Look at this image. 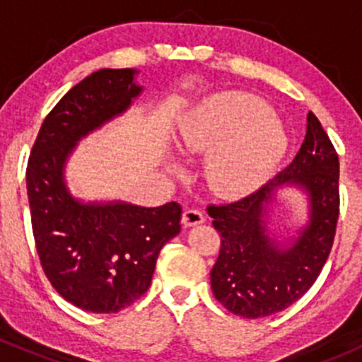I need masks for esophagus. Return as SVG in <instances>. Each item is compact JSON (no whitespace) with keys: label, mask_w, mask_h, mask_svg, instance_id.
<instances>
[{"label":"esophagus","mask_w":362,"mask_h":362,"mask_svg":"<svg viewBox=\"0 0 362 362\" xmlns=\"http://www.w3.org/2000/svg\"><path fill=\"white\" fill-rule=\"evenodd\" d=\"M204 222V215L196 208H185L184 214H182V224L185 228H191V226H198Z\"/></svg>","instance_id":"esophagus-1"}]
</instances>
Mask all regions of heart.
Returning <instances> with one entry per match:
<instances>
[{
	"label": "heart",
	"instance_id": "b5f03b06",
	"mask_svg": "<svg viewBox=\"0 0 362 362\" xmlns=\"http://www.w3.org/2000/svg\"><path fill=\"white\" fill-rule=\"evenodd\" d=\"M178 144L189 154L208 152L204 178L215 192L240 196L275 171L287 136L264 101L229 93L196 108L182 124Z\"/></svg>",
	"mask_w": 362,
	"mask_h": 362
}]
</instances>
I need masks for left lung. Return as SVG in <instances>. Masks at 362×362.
I'll list each match as a JSON object with an SVG mask.
<instances>
[{
    "instance_id": "8db88e82",
    "label": "left lung",
    "mask_w": 362,
    "mask_h": 362,
    "mask_svg": "<svg viewBox=\"0 0 362 362\" xmlns=\"http://www.w3.org/2000/svg\"><path fill=\"white\" fill-rule=\"evenodd\" d=\"M339 160L319 119L308 113L306 136L293 163L259 191L228 204H210L221 252L210 272L215 299L235 315L261 319L298 301L322 272L339 215ZM299 185L309 194V224L291 247L271 236L265 208L276 187Z\"/></svg>"
}]
</instances>
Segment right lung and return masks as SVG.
Instances as JSON below:
<instances>
[{
    "mask_svg": "<svg viewBox=\"0 0 362 362\" xmlns=\"http://www.w3.org/2000/svg\"><path fill=\"white\" fill-rule=\"evenodd\" d=\"M136 73L105 68L71 87L43 120L25 170L43 272L68 303L93 313H117L147 293L160 249L180 233L178 203H82L64 182L76 141L126 112L141 93Z\"/></svg>",
    "mask_w": 362,
    "mask_h": 362,
    "instance_id": "1",
    "label": "right lung"
}]
</instances>
